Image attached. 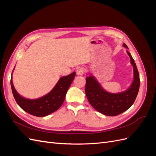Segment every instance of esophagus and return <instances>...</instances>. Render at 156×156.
<instances>
[{"label": "esophagus", "instance_id": "obj_1", "mask_svg": "<svg viewBox=\"0 0 156 156\" xmlns=\"http://www.w3.org/2000/svg\"><path fill=\"white\" fill-rule=\"evenodd\" d=\"M84 69L82 67L78 68V69L77 70V74L78 75H83L84 74Z\"/></svg>", "mask_w": 156, "mask_h": 156}]
</instances>
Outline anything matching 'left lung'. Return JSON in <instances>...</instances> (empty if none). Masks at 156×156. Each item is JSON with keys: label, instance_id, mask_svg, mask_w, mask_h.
<instances>
[{"label": "left lung", "instance_id": "left-lung-1", "mask_svg": "<svg viewBox=\"0 0 156 156\" xmlns=\"http://www.w3.org/2000/svg\"><path fill=\"white\" fill-rule=\"evenodd\" d=\"M124 46L127 48L124 44ZM131 63L133 66L134 80L126 91L112 94L105 91L92 75L86 77L85 93L90 105L96 111L107 116L119 115L133 104L139 92L140 87L139 73L133 58L128 51Z\"/></svg>", "mask_w": 156, "mask_h": 156}]
</instances>
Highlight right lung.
Segmentation results:
<instances>
[{
  "label": "right lung",
  "mask_w": 156,
  "mask_h": 156,
  "mask_svg": "<svg viewBox=\"0 0 156 156\" xmlns=\"http://www.w3.org/2000/svg\"><path fill=\"white\" fill-rule=\"evenodd\" d=\"M75 76V72H73L67 76L62 77L49 94L36 100L21 97L14 88L11 77L12 90L17 103L23 111L36 116H45L58 110L62 105L66 94Z\"/></svg>",
  "instance_id": "1"
}]
</instances>
